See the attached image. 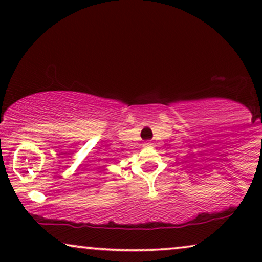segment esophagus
<instances>
[{"instance_id":"obj_1","label":"esophagus","mask_w":262,"mask_h":262,"mask_svg":"<svg viewBox=\"0 0 262 262\" xmlns=\"http://www.w3.org/2000/svg\"><path fill=\"white\" fill-rule=\"evenodd\" d=\"M144 145H146V146H150V145H152V143L150 142V141H148V142H145V143H144Z\"/></svg>"}]
</instances>
